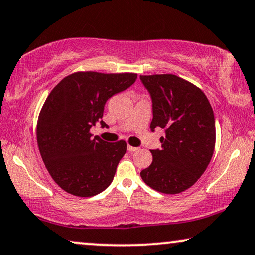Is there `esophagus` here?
Returning a JSON list of instances; mask_svg holds the SVG:
<instances>
[{"label": "esophagus", "mask_w": 255, "mask_h": 255, "mask_svg": "<svg viewBox=\"0 0 255 255\" xmlns=\"http://www.w3.org/2000/svg\"><path fill=\"white\" fill-rule=\"evenodd\" d=\"M128 152H135V151H138V147H133V146L128 145Z\"/></svg>", "instance_id": "esophagus-1"}]
</instances>
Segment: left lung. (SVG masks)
Listing matches in <instances>:
<instances>
[{
    "label": "left lung",
    "mask_w": 255,
    "mask_h": 255,
    "mask_svg": "<svg viewBox=\"0 0 255 255\" xmlns=\"http://www.w3.org/2000/svg\"><path fill=\"white\" fill-rule=\"evenodd\" d=\"M140 81L152 100L151 131L165 130L161 149H151L153 161L140 176L160 193H182L200 179L214 154V111L204 93L179 76L140 75Z\"/></svg>",
    "instance_id": "left-lung-1"
}]
</instances>
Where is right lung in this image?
I'll use <instances>...</instances> for the list:
<instances>
[{"label": "right lung", "mask_w": 255, "mask_h": 255, "mask_svg": "<svg viewBox=\"0 0 255 255\" xmlns=\"http://www.w3.org/2000/svg\"><path fill=\"white\" fill-rule=\"evenodd\" d=\"M135 80L133 73L78 72L62 79L47 96L38 118V147L52 179L65 191L90 197L113 182L127 142L93 138L90 128L97 122L106 127V102Z\"/></svg>", "instance_id": "obj_1"}]
</instances>
